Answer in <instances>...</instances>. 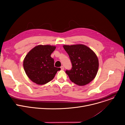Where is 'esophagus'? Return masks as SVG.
I'll use <instances>...</instances> for the list:
<instances>
[{
	"label": "esophagus",
	"mask_w": 125,
	"mask_h": 125,
	"mask_svg": "<svg viewBox=\"0 0 125 125\" xmlns=\"http://www.w3.org/2000/svg\"><path fill=\"white\" fill-rule=\"evenodd\" d=\"M61 68L62 70H64V67H63V66H61Z\"/></svg>",
	"instance_id": "obj_1"
}]
</instances>
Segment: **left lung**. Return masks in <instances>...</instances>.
<instances>
[{"mask_svg":"<svg viewBox=\"0 0 125 125\" xmlns=\"http://www.w3.org/2000/svg\"><path fill=\"white\" fill-rule=\"evenodd\" d=\"M63 47L72 64L71 70L65 71L70 80L79 86L89 83L95 77L98 70V59L95 52L81 44L64 45Z\"/></svg>","mask_w":125,"mask_h":125,"instance_id":"8db88e82","label":"left lung"}]
</instances>
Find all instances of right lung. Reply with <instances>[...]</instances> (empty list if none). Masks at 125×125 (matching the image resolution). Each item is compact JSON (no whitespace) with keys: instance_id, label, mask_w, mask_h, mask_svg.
<instances>
[{"instance_id":"add662e5","label":"right lung","mask_w":125,"mask_h":125,"mask_svg":"<svg viewBox=\"0 0 125 125\" xmlns=\"http://www.w3.org/2000/svg\"><path fill=\"white\" fill-rule=\"evenodd\" d=\"M55 46L39 45L32 49L24 60L25 72L33 82L43 85L52 80L61 68L54 67V60L51 57Z\"/></svg>"}]
</instances>
